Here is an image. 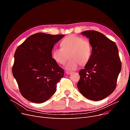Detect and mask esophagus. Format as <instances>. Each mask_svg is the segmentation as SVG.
Here are the masks:
<instances>
[{
    "label": "esophagus",
    "mask_w": 130,
    "mask_h": 130,
    "mask_svg": "<svg viewBox=\"0 0 130 130\" xmlns=\"http://www.w3.org/2000/svg\"><path fill=\"white\" fill-rule=\"evenodd\" d=\"M66 73L67 74H72V72H69V71H67V72H66Z\"/></svg>",
    "instance_id": "34e87169"
}]
</instances>
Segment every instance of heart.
I'll use <instances>...</instances> for the list:
<instances>
[{
  "instance_id": "1",
  "label": "heart",
  "mask_w": 130,
  "mask_h": 130,
  "mask_svg": "<svg viewBox=\"0 0 130 130\" xmlns=\"http://www.w3.org/2000/svg\"><path fill=\"white\" fill-rule=\"evenodd\" d=\"M61 48H54L52 57L57 63L64 64L70 58L66 69L72 72L76 70L80 63L86 65L89 62L93 47L89 40L74 34L67 36L61 42Z\"/></svg>"
}]
</instances>
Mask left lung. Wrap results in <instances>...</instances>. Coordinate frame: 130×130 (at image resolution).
Returning a JSON list of instances; mask_svg holds the SVG:
<instances>
[{"instance_id":"left-lung-1","label":"left lung","mask_w":130,"mask_h":130,"mask_svg":"<svg viewBox=\"0 0 130 130\" xmlns=\"http://www.w3.org/2000/svg\"><path fill=\"white\" fill-rule=\"evenodd\" d=\"M81 34L89 38L93 52L89 62L78 73L77 88L87 99L101 100L116 88L121 69L118 49L115 42L98 31L87 30Z\"/></svg>"}]
</instances>
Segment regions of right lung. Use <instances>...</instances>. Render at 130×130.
<instances>
[{"label":"right lung","instance_id":"right-lung-1","mask_svg":"<svg viewBox=\"0 0 130 130\" xmlns=\"http://www.w3.org/2000/svg\"><path fill=\"white\" fill-rule=\"evenodd\" d=\"M64 36L38 32L15 50L12 69L22 95L34 103H44L56 90L64 70L52 58L54 45Z\"/></svg>","mask_w":130,"mask_h":130}]
</instances>
